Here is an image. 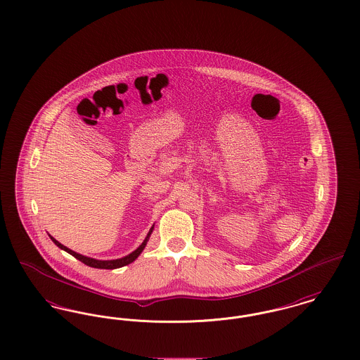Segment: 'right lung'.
Returning a JSON list of instances; mask_svg holds the SVG:
<instances>
[{
  "mask_svg": "<svg viewBox=\"0 0 360 360\" xmlns=\"http://www.w3.org/2000/svg\"><path fill=\"white\" fill-rule=\"evenodd\" d=\"M153 231H154V225L151 226V229H150V232L147 233V236H146V239L144 241L137 247L136 250L134 251V252H131L129 255H127V257H120V259H113V260H98V259H94V257H87L85 255H81V254H78V252H75V251H72V250H70L68 248L66 245H63V244H60L58 240L53 239L51 235H49L50 238H51L52 241L60 248V250H63V251H66V252H69L70 255H72L74 257H77L78 260H81L82 263H85L86 266H90V267H94V269H105V270H113V269H120L122 266H127V264H129V263H132L135 259H137V257L143 252V250L146 248V245H147V241L150 239V236H151V233H153Z\"/></svg>",
  "mask_w": 360,
  "mask_h": 360,
  "instance_id": "add662e5",
  "label": "right lung"
}]
</instances>
